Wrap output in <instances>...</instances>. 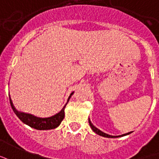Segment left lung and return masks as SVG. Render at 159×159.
<instances>
[{"label": "left lung", "instance_id": "obj_1", "mask_svg": "<svg viewBox=\"0 0 159 159\" xmlns=\"http://www.w3.org/2000/svg\"><path fill=\"white\" fill-rule=\"evenodd\" d=\"M89 124H90V126L91 127L92 129V130H93L95 133H97V135H102V136H104V137H107V138H116V137H120V136H124V135H127L129 134H130L131 132H129V133H126V134H124V135H107L106 133H104V132L101 131L100 129H98L97 127H95V126L92 125V123L91 122V120L89 119Z\"/></svg>", "mask_w": 159, "mask_h": 159}]
</instances>
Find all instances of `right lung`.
<instances>
[{"label":"right lung","instance_id":"1","mask_svg":"<svg viewBox=\"0 0 159 159\" xmlns=\"http://www.w3.org/2000/svg\"><path fill=\"white\" fill-rule=\"evenodd\" d=\"M73 94H74V92H72L70 94L67 103L68 102V101H69V99H70V97H71ZM9 99H10V103H11V108L13 110L15 114L18 117V119H20L22 122L24 123L27 125L30 126L31 128L40 129V130L52 129L58 127L59 125L62 121V119H64V108H65L67 103L64 105V107H62V109L59 113H57L55 115H53V116L49 117V118H38V117L34 116V115L30 114V113H22V112L18 111V110L15 108L11 97H9Z\"/></svg>","mask_w":159,"mask_h":159}]
</instances>
